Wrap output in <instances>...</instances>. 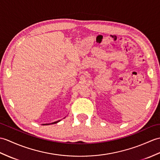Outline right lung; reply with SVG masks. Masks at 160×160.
<instances>
[{
    "label": "right lung",
    "instance_id": "add662e5",
    "mask_svg": "<svg viewBox=\"0 0 160 160\" xmlns=\"http://www.w3.org/2000/svg\"><path fill=\"white\" fill-rule=\"evenodd\" d=\"M60 121V120L59 121H55V122H52V123H50V124H54V123H57V122H59ZM50 124H44V125H50Z\"/></svg>",
    "mask_w": 160,
    "mask_h": 160
}]
</instances>
